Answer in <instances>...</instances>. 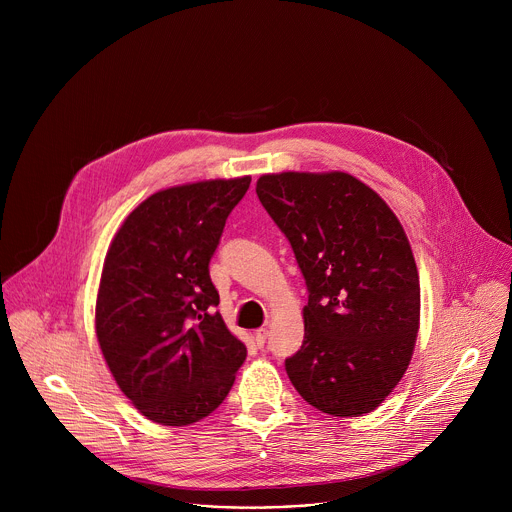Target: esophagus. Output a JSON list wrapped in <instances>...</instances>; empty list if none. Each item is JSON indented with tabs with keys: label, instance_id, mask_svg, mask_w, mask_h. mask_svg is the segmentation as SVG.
<instances>
[{
	"label": "esophagus",
	"instance_id": "34e87169",
	"mask_svg": "<svg viewBox=\"0 0 512 512\" xmlns=\"http://www.w3.org/2000/svg\"><path fill=\"white\" fill-rule=\"evenodd\" d=\"M265 340H267V328H259V330H255V342H257L259 346H263V344H265Z\"/></svg>",
	"mask_w": 512,
	"mask_h": 512
}]
</instances>
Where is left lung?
Listing matches in <instances>:
<instances>
[{
    "label": "left lung",
    "instance_id": "left-lung-1",
    "mask_svg": "<svg viewBox=\"0 0 512 512\" xmlns=\"http://www.w3.org/2000/svg\"><path fill=\"white\" fill-rule=\"evenodd\" d=\"M255 190L310 294L302 348L285 360L291 385L322 413H371L405 375L419 330V273L399 218L346 172L263 174Z\"/></svg>",
    "mask_w": 512,
    "mask_h": 512
}]
</instances>
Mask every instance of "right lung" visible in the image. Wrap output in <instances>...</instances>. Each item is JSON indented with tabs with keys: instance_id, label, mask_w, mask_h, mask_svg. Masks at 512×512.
I'll use <instances>...</instances> for the list:
<instances>
[{
	"instance_id": "obj_1",
	"label": "right lung",
	"mask_w": 512,
	"mask_h": 512,
	"mask_svg": "<svg viewBox=\"0 0 512 512\" xmlns=\"http://www.w3.org/2000/svg\"><path fill=\"white\" fill-rule=\"evenodd\" d=\"M251 176L172 186L145 198L115 233L95 330L107 367L141 415L190 425L229 395L247 346L216 312L208 263Z\"/></svg>"
}]
</instances>
